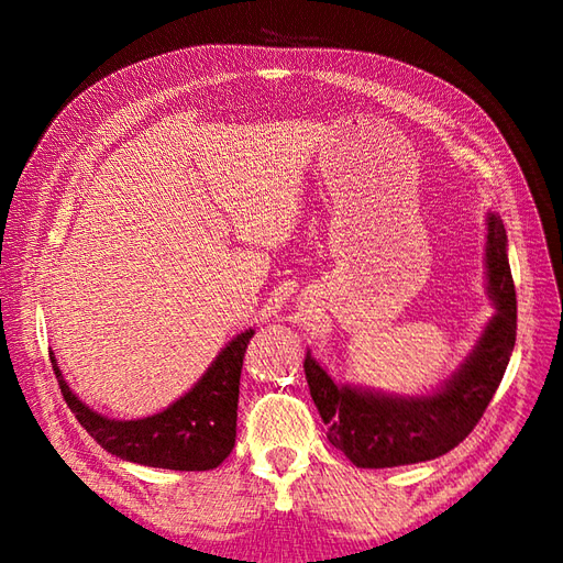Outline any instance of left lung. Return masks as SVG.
I'll list each match as a JSON object with an SVG mask.
<instances>
[{"label": "left lung", "instance_id": "left-lung-1", "mask_svg": "<svg viewBox=\"0 0 563 563\" xmlns=\"http://www.w3.org/2000/svg\"><path fill=\"white\" fill-rule=\"evenodd\" d=\"M486 275L496 314L470 357L445 385L426 397H397L351 385H336L307 351L309 394L329 426V442L363 470H385L435 460L457 448L479 423L504 379L516 345L518 302L506 254V230L488 214Z\"/></svg>", "mask_w": 563, "mask_h": 563}]
</instances>
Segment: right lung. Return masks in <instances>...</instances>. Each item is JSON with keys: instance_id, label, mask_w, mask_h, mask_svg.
Returning a JSON list of instances; mask_svg holds the SVG:
<instances>
[{"instance_id": "add662e5", "label": "right lung", "mask_w": 563, "mask_h": 563, "mask_svg": "<svg viewBox=\"0 0 563 563\" xmlns=\"http://www.w3.org/2000/svg\"><path fill=\"white\" fill-rule=\"evenodd\" d=\"M251 336L254 329L239 333L214 357L194 389L164 411L137 421H115L89 409L71 394L53 353L51 363L71 413L106 452L159 470L208 472L222 464L234 448L239 377Z\"/></svg>"}]
</instances>
